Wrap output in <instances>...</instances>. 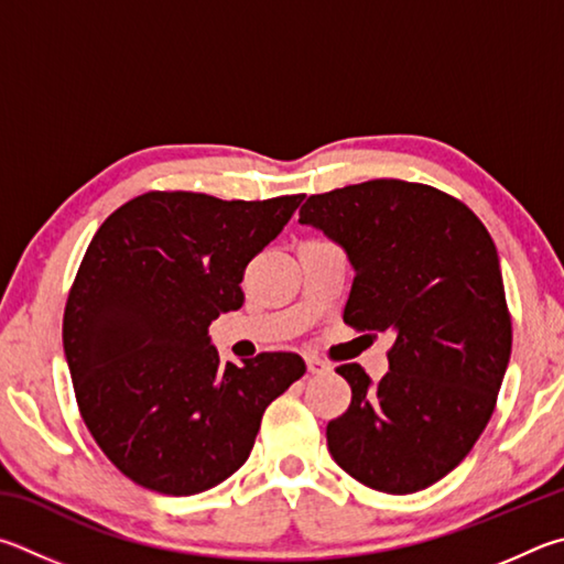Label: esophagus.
Wrapping results in <instances>:
<instances>
[{"instance_id":"34e87169","label":"esophagus","mask_w":564,"mask_h":564,"mask_svg":"<svg viewBox=\"0 0 564 564\" xmlns=\"http://www.w3.org/2000/svg\"><path fill=\"white\" fill-rule=\"evenodd\" d=\"M304 361H307V371L310 373H324L329 367L324 364L319 357H304Z\"/></svg>"}]
</instances>
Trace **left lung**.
Returning <instances> with one entry per match:
<instances>
[{"mask_svg":"<svg viewBox=\"0 0 564 564\" xmlns=\"http://www.w3.org/2000/svg\"><path fill=\"white\" fill-rule=\"evenodd\" d=\"M300 223L349 257L344 322L397 337L379 383L359 364L337 369L351 403L327 426L332 458L391 496L429 488L476 446L510 361L496 242L456 197L393 177L310 195Z\"/></svg>","mask_w":564,"mask_h":564,"instance_id":"obj_1","label":"left lung"}]
</instances>
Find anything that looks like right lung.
Segmentation results:
<instances>
[{"instance_id":"right-lung-1","label":"right lung","mask_w":564,"mask_h":564,"mask_svg":"<svg viewBox=\"0 0 564 564\" xmlns=\"http://www.w3.org/2000/svg\"><path fill=\"white\" fill-rule=\"evenodd\" d=\"M302 197L151 191L94 235L66 300L64 354L86 429L138 486L195 496L230 478L264 409L307 371L292 351L223 364L207 337L242 307L247 262Z\"/></svg>"}]
</instances>
